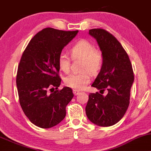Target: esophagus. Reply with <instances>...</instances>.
<instances>
[{"label":"esophagus","instance_id":"obj_1","mask_svg":"<svg viewBox=\"0 0 151 151\" xmlns=\"http://www.w3.org/2000/svg\"><path fill=\"white\" fill-rule=\"evenodd\" d=\"M73 93H74V94L75 96H77V95H79V94H80V93L81 92L79 91H78V90H73Z\"/></svg>","mask_w":151,"mask_h":151}]
</instances>
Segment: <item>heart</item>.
<instances>
[{
  "instance_id": "b5f03b06",
  "label": "heart",
  "mask_w": 151,
  "mask_h": 151,
  "mask_svg": "<svg viewBox=\"0 0 151 151\" xmlns=\"http://www.w3.org/2000/svg\"><path fill=\"white\" fill-rule=\"evenodd\" d=\"M73 58L82 59L81 69L88 70L91 73L96 74L102 68L103 58L102 54L96 50L95 46L88 40H81L70 49ZM58 65L64 72L70 70V60L65 53H61L58 57ZM91 75L87 71L72 73L67 76L65 83L67 86L75 90H82L87 83L90 82Z\"/></svg>"
}]
</instances>
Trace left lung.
<instances>
[{"label":"left lung","instance_id":"1","mask_svg":"<svg viewBox=\"0 0 151 151\" xmlns=\"http://www.w3.org/2000/svg\"><path fill=\"white\" fill-rule=\"evenodd\" d=\"M89 35L97 41L103 63L91 86L106 95L90 93L86 106L87 117L100 127L117 123L129 105L130 91L134 77L129 58L121 43L111 34L102 29H93Z\"/></svg>","mask_w":151,"mask_h":151}]
</instances>
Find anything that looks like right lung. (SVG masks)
<instances>
[{
  "mask_svg": "<svg viewBox=\"0 0 151 151\" xmlns=\"http://www.w3.org/2000/svg\"><path fill=\"white\" fill-rule=\"evenodd\" d=\"M78 32L43 29L22 55L16 79L19 103L31 122L39 127H52L66 115V106L74 94L68 86L57 90L61 83L58 57Z\"/></svg>",
  "mask_w": 151,
  "mask_h": 151,
  "instance_id": "1",
  "label": "right lung"
}]
</instances>
